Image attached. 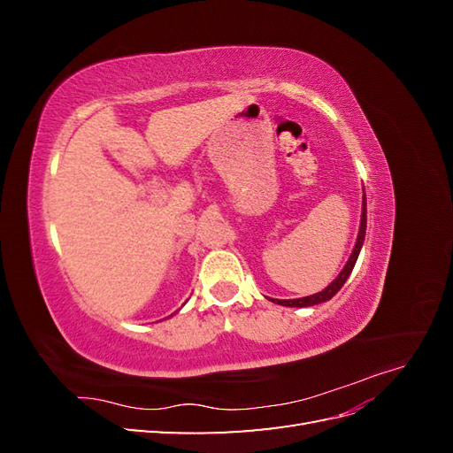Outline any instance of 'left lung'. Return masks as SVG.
<instances>
[{"label":"left lung","instance_id":"left-lung-1","mask_svg":"<svg viewBox=\"0 0 453 453\" xmlns=\"http://www.w3.org/2000/svg\"><path fill=\"white\" fill-rule=\"evenodd\" d=\"M365 230H366V200L363 198V215H361V228H359V236H357V243H355V250L348 260V265L344 266V270H342L338 273V278L326 287V289H323L321 293L318 295H311V296H304V298H296V300H276L273 298V303L276 304H281V306H291V308H306V306H313V304H321V303H326V300H331L340 289L342 285L346 283V280L349 278V273L355 266V260H357L359 257V251H361V245L365 242ZM272 300V298H270Z\"/></svg>","mask_w":453,"mask_h":453}]
</instances>
